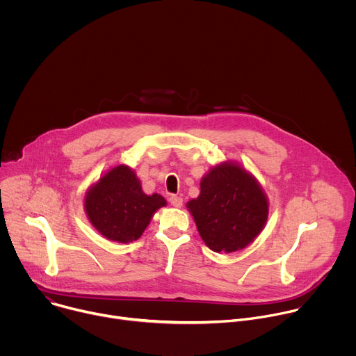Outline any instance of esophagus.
Listing matches in <instances>:
<instances>
[{
	"label": "esophagus",
	"mask_w": 356,
	"mask_h": 356,
	"mask_svg": "<svg viewBox=\"0 0 356 356\" xmlns=\"http://www.w3.org/2000/svg\"><path fill=\"white\" fill-rule=\"evenodd\" d=\"M169 201H170V204L176 209H180L183 206V198L180 195H170Z\"/></svg>",
	"instance_id": "1"
}]
</instances>
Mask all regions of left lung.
Masks as SVG:
<instances>
[{"mask_svg": "<svg viewBox=\"0 0 356 356\" xmlns=\"http://www.w3.org/2000/svg\"><path fill=\"white\" fill-rule=\"evenodd\" d=\"M186 207L204 243L225 253L253 242L269 216V200L262 186L236 162L213 166L200 181L198 197Z\"/></svg>", "mask_w": 356, "mask_h": 356, "instance_id": "1", "label": "left lung"}]
</instances>
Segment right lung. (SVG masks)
<instances>
[{"instance_id": "add662e5", "label": "right lung", "mask_w": 356, "mask_h": 356, "mask_svg": "<svg viewBox=\"0 0 356 356\" xmlns=\"http://www.w3.org/2000/svg\"><path fill=\"white\" fill-rule=\"evenodd\" d=\"M168 204L161 194H145L140 180L127 165H118L92 183L84 195V211L104 238L128 243L140 238L152 217Z\"/></svg>"}]
</instances>
